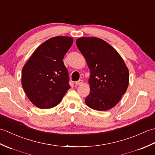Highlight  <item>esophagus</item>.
Listing matches in <instances>:
<instances>
[{
    "label": "esophagus",
    "mask_w": 155,
    "mask_h": 155,
    "mask_svg": "<svg viewBox=\"0 0 155 155\" xmlns=\"http://www.w3.org/2000/svg\"><path fill=\"white\" fill-rule=\"evenodd\" d=\"M83 80H79V81H78L76 82L75 84L77 85V86H80V85H81L82 84H83Z\"/></svg>",
    "instance_id": "esophagus-1"
}]
</instances>
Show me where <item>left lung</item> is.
Here are the masks:
<instances>
[{"mask_svg":"<svg viewBox=\"0 0 155 155\" xmlns=\"http://www.w3.org/2000/svg\"><path fill=\"white\" fill-rule=\"evenodd\" d=\"M76 44L90 71V93L85 103L92 109L106 111L113 108L127 91L129 73L118 52L106 41L96 37H81Z\"/></svg>","mask_w":155,"mask_h":155,"instance_id":"obj_1","label":"left lung"}]
</instances>
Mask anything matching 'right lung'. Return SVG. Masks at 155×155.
Instances as JSON below:
<instances>
[{
  "instance_id": "obj_1",
  "label": "right lung",
  "mask_w": 155,
  "mask_h": 155,
  "mask_svg": "<svg viewBox=\"0 0 155 155\" xmlns=\"http://www.w3.org/2000/svg\"><path fill=\"white\" fill-rule=\"evenodd\" d=\"M72 43L71 37H52L39 46L24 65L22 87L35 106L41 109L53 108L70 88L62 59Z\"/></svg>"
}]
</instances>
